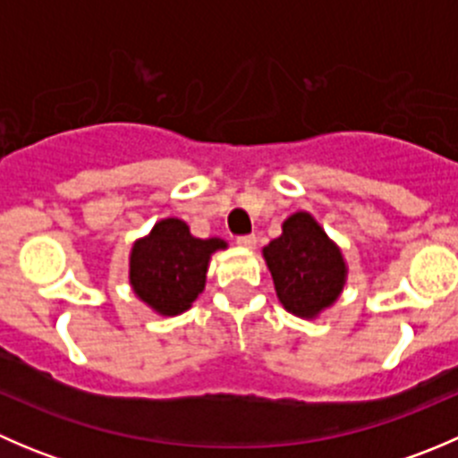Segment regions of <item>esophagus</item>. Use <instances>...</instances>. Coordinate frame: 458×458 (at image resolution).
<instances>
[{
	"label": "esophagus",
	"instance_id": "esophagus-1",
	"mask_svg": "<svg viewBox=\"0 0 458 458\" xmlns=\"http://www.w3.org/2000/svg\"><path fill=\"white\" fill-rule=\"evenodd\" d=\"M237 243L242 248H248V250H252V248L257 246V237H255V234H243V237H237Z\"/></svg>",
	"mask_w": 458,
	"mask_h": 458
}]
</instances>
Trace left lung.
<instances>
[{"label": "left lung", "mask_w": 458, "mask_h": 458, "mask_svg": "<svg viewBox=\"0 0 458 458\" xmlns=\"http://www.w3.org/2000/svg\"><path fill=\"white\" fill-rule=\"evenodd\" d=\"M263 259L281 306L301 318H317L335 306L348 279L341 248L303 210L284 221L279 237L263 248Z\"/></svg>", "instance_id": "1"}]
</instances>
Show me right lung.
<instances>
[{
	"instance_id": "right-lung-1",
	"label": "right lung",
	"mask_w": 458,
	"mask_h": 458,
	"mask_svg": "<svg viewBox=\"0 0 458 458\" xmlns=\"http://www.w3.org/2000/svg\"><path fill=\"white\" fill-rule=\"evenodd\" d=\"M219 237L197 239L186 221L161 219L131 250L132 293L161 317H177L192 306L206 288L210 257L225 250Z\"/></svg>"
}]
</instances>
